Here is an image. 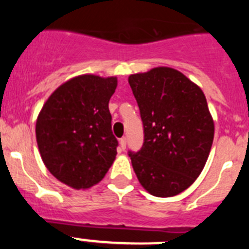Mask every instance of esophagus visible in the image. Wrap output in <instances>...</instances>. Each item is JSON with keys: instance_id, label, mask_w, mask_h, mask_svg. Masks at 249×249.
Segmentation results:
<instances>
[{"instance_id": "1", "label": "esophagus", "mask_w": 249, "mask_h": 249, "mask_svg": "<svg viewBox=\"0 0 249 249\" xmlns=\"http://www.w3.org/2000/svg\"><path fill=\"white\" fill-rule=\"evenodd\" d=\"M120 146L122 149H126V146H127V138L126 137H122L120 140Z\"/></svg>"}]
</instances>
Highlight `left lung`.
<instances>
[{
    "label": "left lung",
    "mask_w": 249,
    "mask_h": 249,
    "mask_svg": "<svg viewBox=\"0 0 249 249\" xmlns=\"http://www.w3.org/2000/svg\"><path fill=\"white\" fill-rule=\"evenodd\" d=\"M128 83L143 123V144L128 152L138 181L156 197L183 192L201 175L213 143L203 92L169 67L131 74Z\"/></svg>",
    "instance_id": "left-lung-1"
}]
</instances>
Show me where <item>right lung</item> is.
<instances>
[{
	"instance_id": "right-lung-1",
	"label": "right lung",
	"mask_w": 249,
	"mask_h": 249,
	"mask_svg": "<svg viewBox=\"0 0 249 249\" xmlns=\"http://www.w3.org/2000/svg\"><path fill=\"white\" fill-rule=\"evenodd\" d=\"M116 87V77H74L59 86L39 112L36 138L43 163L72 188L97 184L116 158L118 141L108 109Z\"/></svg>"
}]
</instances>
